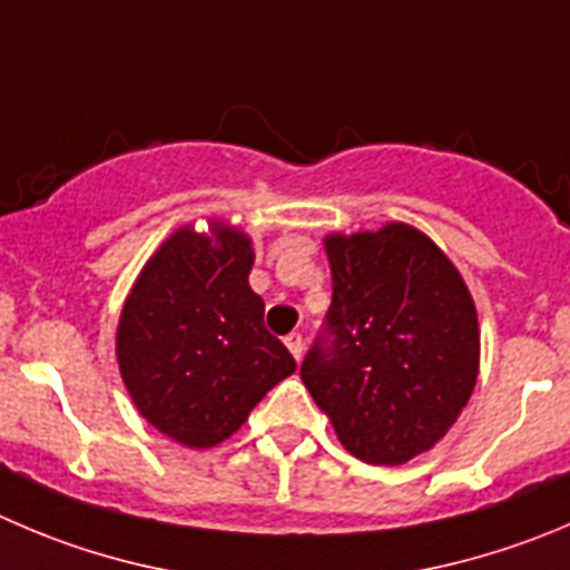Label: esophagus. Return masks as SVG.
I'll use <instances>...</instances> for the list:
<instances>
[{
    "label": "esophagus",
    "instance_id": "1",
    "mask_svg": "<svg viewBox=\"0 0 570 570\" xmlns=\"http://www.w3.org/2000/svg\"><path fill=\"white\" fill-rule=\"evenodd\" d=\"M285 346H288L291 355H294L296 361H299V357H302V350H305V344H302V335H299V333L285 335Z\"/></svg>",
    "mask_w": 570,
    "mask_h": 570
}]
</instances>
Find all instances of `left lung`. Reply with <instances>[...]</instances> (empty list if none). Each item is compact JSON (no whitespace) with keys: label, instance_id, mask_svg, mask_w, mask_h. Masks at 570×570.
Here are the masks:
<instances>
[{"label":"left lung","instance_id":"obj_1","mask_svg":"<svg viewBox=\"0 0 570 570\" xmlns=\"http://www.w3.org/2000/svg\"><path fill=\"white\" fill-rule=\"evenodd\" d=\"M330 344L302 383L366 464H405L451 431L475 389L479 313L451 257L416 226L330 232Z\"/></svg>","mask_w":570,"mask_h":570}]
</instances>
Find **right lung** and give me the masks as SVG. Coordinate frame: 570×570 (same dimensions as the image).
<instances>
[{
    "label": "right lung",
    "instance_id": "right-lung-1",
    "mask_svg": "<svg viewBox=\"0 0 570 570\" xmlns=\"http://www.w3.org/2000/svg\"><path fill=\"white\" fill-rule=\"evenodd\" d=\"M173 232L142 265L117 324L119 375L139 414L184 448H215L296 372L248 285L254 243L207 220Z\"/></svg>",
    "mask_w": 570,
    "mask_h": 570
}]
</instances>
